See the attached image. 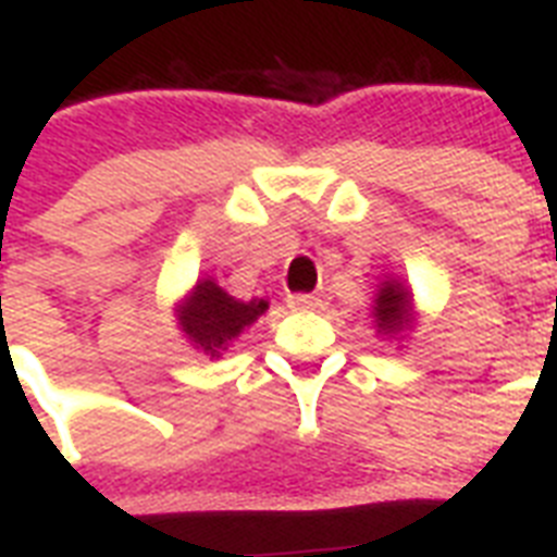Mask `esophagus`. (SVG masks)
<instances>
[{
  "label": "esophagus",
  "instance_id": "esophagus-1",
  "mask_svg": "<svg viewBox=\"0 0 557 557\" xmlns=\"http://www.w3.org/2000/svg\"><path fill=\"white\" fill-rule=\"evenodd\" d=\"M319 306H322V299L313 297V294H294V297H288L292 311H317Z\"/></svg>",
  "mask_w": 557,
  "mask_h": 557
}]
</instances>
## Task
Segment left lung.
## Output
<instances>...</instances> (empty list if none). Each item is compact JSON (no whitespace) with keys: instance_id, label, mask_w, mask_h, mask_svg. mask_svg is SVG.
I'll return each instance as SVG.
<instances>
[{"instance_id":"obj_1","label":"left lung","mask_w":557,"mask_h":557,"mask_svg":"<svg viewBox=\"0 0 557 557\" xmlns=\"http://www.w3.org/2000/svg\"><path fill=\"white\" fill-rule=\"evenodd\" d=\"M372 327L379 336L395 338V342H406V336L418 327V306H414L412 288L400 277H384L375 285L370 306Z\"/></svg>"}]
</instances>
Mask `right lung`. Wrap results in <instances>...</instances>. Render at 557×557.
<instances>
[{"label": "right lung", "instance_id": "add662e5", "mask_svg": "<svg viewBox=\"0 0 557 557\" xmlns=\"http://www.w3.org/2000/svg\"><path fill=\"white\" fill-rule=\"evenodd\" d=\"M269 302L251 297L249 302L226 294L215 277H198L196 285L173 308L176 327L182 331L187 345L196 352H205L210 359H221L230 345L246 327H251L263 313Z\"/></svg>", "mask_w": 557, "mask_h": 557}]
</instances>
